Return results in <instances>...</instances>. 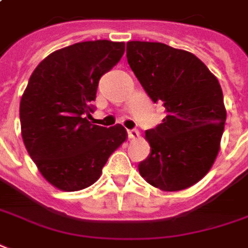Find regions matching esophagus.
I'll list each match as a JSON object with an SVG mask.
<instances>
[{
	"mask_svg": "<svg viewBox=\"0 0 248 248\" xmlns=\"http://www.w3.org/2000/svg\"><path fill=\"white\" fill-rule=\"evenodd\" d=\"M128 138H129L131 140L139 139V131H138V129H129V131H128Z\"/></svg>",
	"mask_w": 248,
	"mask_h": 248,
	"instance_id": "1",
	"label": "esophagus"
}]
</instances>
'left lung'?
Returning <instances> with one entry per match:
<instances>
[{
	"label": "left lung",
	"mask_w": 248,
	"mask_h": 248,
	"mask_svg": "<svg viewBox=\"0 0 248 248\" xmlns=\"http://www.w3.org/2000/svg\"><path fill=\"white\" fill-rule=\"evenodd\" d=\"M127 60L144 91L162 102L167 117L146 131L150 157L139 173L161 191H182L197 184L213 167L227 120L217 78L190 51L165 43L131 41Z\"/></svg>",
	"instance_id": "obj_1"
}]
</instances>
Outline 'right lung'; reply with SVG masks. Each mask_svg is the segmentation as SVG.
I'll use <instances>...</instances> for the list:
<instances>
[{
    "label": "right lung",
    "mask_w": 248,
    "mask_h": 248,
    "mask_svg": "<svg viewBox=\"0 0 248 248\" xmlns=\"http://www.w3.org/2000/svg\"><path fill=\"white\" fill-rule=\"evenodd\" d=\"M124 42L87 41L53 51L35 68L20 101L21 136L43 179L61 191L97 182L127 140L125 128L95 125L98 81L123 57Z\"/></svg>",
    "instance_id": "add662e5"
}]
</instances>
